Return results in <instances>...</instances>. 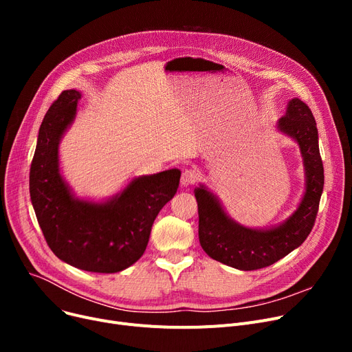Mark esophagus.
I'll return each mask as SVG.
<instances>
[{
    "mask_svg": "<svg viewBox=\"0 0 352 352\" xmlns=\"http://www.w3.org/2000/svg\"><path fill=\"white\" fill-rule=\"evenodd\" d=\"M198 181V173L195 170H186L182 173L181 177V184L184 187L194 186V184Z\"/></svg>",
    "mask_w": 352,
    "mask_h": 352,
    "instance_id": "esophagus-1",
    "label": "esophagus"
}]
</instances>
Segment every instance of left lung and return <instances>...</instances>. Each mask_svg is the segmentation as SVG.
Listing matches in <instances>:
<instances>
[{
	"mask_svg": "<svg viewBox=\"0 0 352 352\" xmlns=\"http://www.w3.org/2000/svg\"><path fill=\"white\" fill-rule=\"evenodd\" d=\"M278 129L298 142L305 166V194L287 221L268 230L247 228L235 223L204 186L194 192L198 202L199 244L212 260L243 271L276 263L300 247L316 223L324 188V166L318 146V129L309 107L298 98L288 102Z\"/></svg>",
	"mask_w": 352,
	"mask_h": 352,
	"instance_id": "obj_1",
	"label": "left lung"
}]
</instances>
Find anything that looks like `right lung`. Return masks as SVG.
Segmentation results:
<instances>
[{
  "mask_svg": "<svg viewBox=\"0 0 352 352\" xmlns=\"http://www.w3.org/2000/svg\"><path fill=\"white\" fill-rule=\"evenodd\" d=\"M81 92L65 89L43 120L30 168L31 202L44 238L61 261L113 274L144 254L160 210L177 192L178 170L134 178L105 202L74 198L60 174L58 144L76 118Z\"/></svg>",
  "mask_w": 352,
  "mask_h": 352,
  "instance_id": "obj_1",
  "label": "right lung"
}]
</instances>
